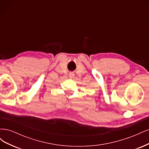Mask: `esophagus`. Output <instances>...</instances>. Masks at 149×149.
I'll use <instances>...</instances> for the list:
<instances>
[{"label":"esophagus","mask_w":149,"mask_h":149,"mask_svg":"<svg viewBox=\"0 0 149 149\" xmlns=\"http://www.w3.org/2000/svg\"><path fill=\"white\" fill-rule=\"evenodd\" d=\"M74 76V74L73 73H72V72H71V73H69V77L70 78H73Z\"/></svg>","instance_id":"esophagus-1"}]
</instances>
